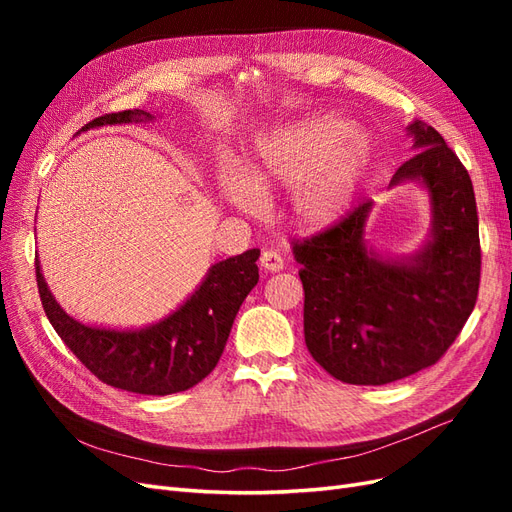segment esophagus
Returning <instances> with one entry per match:
<instances>
[{"instance_id":"obj_1","label":"esophagus","mask_w":512,"mask_h":512,"mask_svg":"<svg viewBox=\"0 0 512 512\" xmlns=\"http://www.w3.org/2000/svg\"><path fill=\"white\" fill-rule=\"evenodd\" d=\"M260 267L269 271V273H277V271L284 269V258H282L280 252L265 250L260 254Z\"/></svg>"}]
</instances>
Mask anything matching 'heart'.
Here are the masks:
<instances>
[{
    "label": "heart",
    "instance_id": "heart-1",
    "mask_svg": "<svg viewBox=\"0 0 512 512\" xmlns=\"http://www.w3.org/2000/svg\"><path fill=\"white\" fill-rule=\"evenodd\" d=\"M365 134L348 130L337 117H307L277 130L256 149L243 177L237 168H224V196L243 211L260 207V192L273 185H297L294 213L307 228L337 222L359 190L369 164Z\"/></svg>",
    "mask_w": 512,
    "mask_h": 512
}]
</instances>
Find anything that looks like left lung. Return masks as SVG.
Returning a JSON list of instances; mask_svg holds the SVG:
<instances>
[{
    "label": "left lung",
    "mask_w": 512,
    "mask_h": 512,
    "mask_svg": "<svg viewBox=\"0 0 512 512\" xmlns=\"http://www.w3.org/2000/svg\"><path fill=\"white\" fill-rule=\"evenodd\" d=\"M416 153L391 185L421 181L433 228L421 252L386 260L365 245L371 200L307 239L292 241L303 269V329L314 361L346 384L380 386L436 365L470 318L480 284L472 179L440 132L408 126Z\"/></svg>",
    "instance_id": "obj_1"
}]
</instances>
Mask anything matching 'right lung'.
Returning a JSON list of instances; mask_svg holds the SVG:
<instances>
[{"label":"right lung","instance_id":"1","mask_svg":"<svg viewBox=\"0 0 512 512\" xmlns=\"http://www.w3.org/2000/svg\"><path fill=\"white\" fill-rule=\"evenodd\" d=\"M153 119L145 111L96 117L98 126ZM260 250H247L213 265L205 282L177 312L141 331L98 329L70 318L46 286L36 258V282L46 318L57 335L98 380L138 395L188 391L218 365L241 303L258 284Z\"/></svg>","mask_w":512,"mask_h":512}]
</instances>
